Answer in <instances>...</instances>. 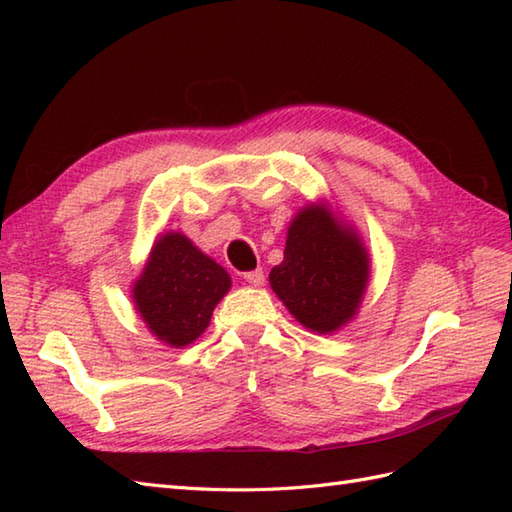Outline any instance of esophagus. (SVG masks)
Instances as JSON below:
<instances>
[{
    "instance_id": "1",
    "label": "esophagus",
    "mask_w": 512,
    "mask_h": 512,
    "mask_svg": "<svg viewBox=\"0 0 512 512\" xmlns=\"http://www.w3.org/2000/svg\"><path fill=\"white\" fill-rule=\"evenodd\" d=\"M244 281L250 286H262L264 284V270L262 268L248 270V273H244Z\"/></svg>"
}]
</instances>
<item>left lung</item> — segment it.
Wrapping results in <instances>:
<instances>
[{
    "instance_id": "obj_1",
    "label": "left lung",
    "mask_w": 512,
    "mask_h": 512,
    "mask_svg": "<svg viewBox=\"0 0 512 512\" xmlns=\"http://www.w3.org/2000/svg\"><path fill=\"white\" fill-rule=\"evenodd\" d=\"M268 279L301 325L330 334L352 321L361 306L369 255L354 228L336 220L328 204H308L290 222L284 262Z\"/></svg>"
}]
</instances>
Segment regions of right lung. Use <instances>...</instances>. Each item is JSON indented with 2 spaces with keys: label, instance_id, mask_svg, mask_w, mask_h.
<instances>
[{
  "label": "right lung",
  "instance_id": "obj_1",
  "mask_svg": "<svg viewBox=\"0 0 512 512\" xmlns=\"http://www.w3.org/2000/svg\"><path fill=\"white\" fill-rule=\"evenodd\" d=\"M231 288L226 270L182 233L160 235L132 297L140 319L171 347L193 343L209 328L217 303Z\"/></svg>",
  "mask_w": 512,
  "mask_h": 512
}]
</instances>
